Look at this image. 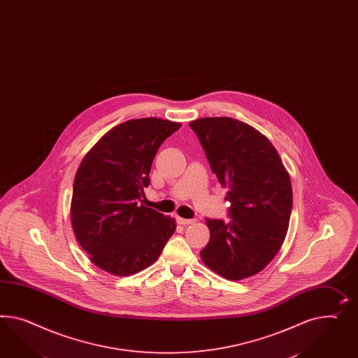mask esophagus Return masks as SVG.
<instances>
[{"label": "esophagus", "instance_id": "1", "mask_svg": "<svg viewBox=\"0 0 358 358\" xmlns=\"http://www.w3.org/2000/svg\"><path fill=\"white\" fill-rule=\"evenodd\" d=\"M195 222L194 219H182V217H177V222L181 224V225H189V224H193Z\"/></svg>", "mask_w": 358, "mask_h": 358}]
</instances>
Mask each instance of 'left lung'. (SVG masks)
<instances>
[{
  "mask_svg": "<svg viewBox=\"0 0 358 358\" xmlns=\"http://www.w3.org/2000/svg\"><path fill=\"white\" fill-rule=\"evenodd\" d=\"M211 171L228 187V217L206 219L210 241L204 264L228 280L263 270L280 250L292 213V185L280 156L266 136L231 117L190 122Z\"/></svg>",
  "mask_w": 358,
  "mask_h": 358,
  "instance_id": "obj_1",
  "label": "left lung"
}]
</instances>
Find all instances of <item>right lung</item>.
<instances>
[{"mask_svg":"<svg viewBox=\"0 0 358 358\" xmlns=\"http://www.w3.org/2000/svg\"><path fill=\"white\" fill-rule=\"evenodd\" d=\"M181 124L130 120L108 131L78 168L73 231L94 264L116 276L151 266L176 231L172 217L143 206L155 155Z\"/></svg>","mask_w":358,"mask_h":358,"instance_id":"add662e5","label":"right lung"}]
</instances>
